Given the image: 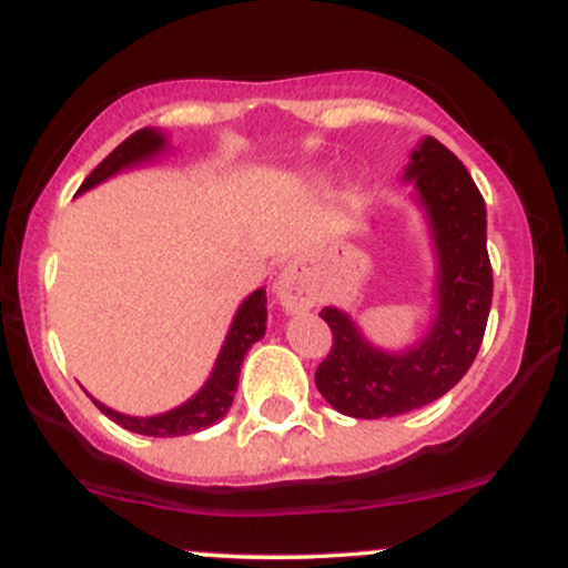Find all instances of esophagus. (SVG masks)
I'll list each match as a JSON object with an SVG mask.
<instances>
[{"label": "esophagus", "instance_id": "1", "mask_svg": "<svg viewBox=\"0 0 568 568\" xmlns=\"http://www.w3.org/2000/svg\"><path fill=\"white\" fill-rule=\"evenodd\" d=\"M275 293H277V302L283 306L285 312L296 315V312H306L317 304L315 288L310 285V280L302 272L298 264H288L283 272L277 275L275 283Z\"/></svg>", "mask_w": 568, "mask_h": 568}]
</instances>
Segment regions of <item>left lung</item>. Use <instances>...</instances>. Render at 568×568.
<instances>
[{"label": "left lung", "mask_w": 568, "mask_h": 568, "mask_svg": "<svg viewBox=\"0 0 568 568\" xmlns=\"http://www.w3.org/2000/svg\"><path fill=\"white\" fill-rule=\"evenodd\" d=\"M403 181L414 184L435 251V312L427 334L403 352L374 347L347 312L325 306L334 347L315 384L338 414L382 419L416 410L454 387L478 355L491 310L486 202L473 175L433 135L410 152Z\"/></svg>", "instance_id": "1"}]
</instances>
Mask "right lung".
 I'll list each match as a JSON object with an SVG mask.
<instances>
[{
    "label": "right lung",
    "mask_w": 568,
    "mask_h": 568,
    "mask_svg": "<svg viewBox=\"0 0 568 568\" xmlns=\"http://www.w3.org/2000/svg\"><path fill=\"white\" fill-rule=\"evenodd\" d=\"M168 146H171V143H168V135L162 133V130H154V128L139 130V133H133L130 139L122 141L120 146H116L114 152L109 154V158L103 160L101 165L88 175V179H84V184L80 186V192L77 194L103 184V181L112 179L116 173L128 171V168L158 160L162 152H168ZM264 334H266V291L258 288L237 306L234 321L230 325V334H226L224 344H221L216 366H213L207 382L200 387V393H194L186 403L165 410V414L130 416L103 406V403L95 400L93 395H90V400L101 408V414H106L109 419L116 422L120 427L130 429V433L152 435V438H175V435L200 433V429H207L211 425H216L219 419H224V414L230 410L234 400V393H237V376H240V366H243L245 352L251 349L258 338H264Z\"/></svg>",
    "instance_id": "right-lung-1"
}]
</instances>
